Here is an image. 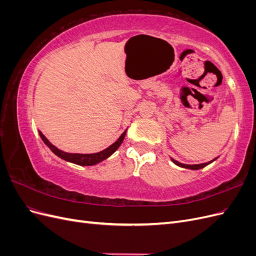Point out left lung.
<instances>
[{"mask_svg": "<svg viewBox=\"0 0 256 256\" xmlns=\"http://www.w3.org/2000/svg\"><path fill=\"white\" fill-rule=\"evenodd\" d=\"M216 159H214V160H212V161H209V162H206V164H180V162L176 161L175 159L171 158V160L174 162V164H175L176 166H180V168H190V170H200V168H205L207 164H212V162L214 161Z\"/></svg>", "mask_w": 256, "mask_h": 256, "instance_id": "1", "label": "left lung"}]
</instances>
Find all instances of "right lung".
<instances>
[{
	"label": "right lung",
	"instance_id": "add662e5",
	"mask_svg": "<svg viewBox=\"0 0 256 256\" xmlns=\"http://www.w3.org/2000/svg\"><path fill=\"white\" fill-rule=\"evenodd\" d=\"M127 132V129L124 131L122 134V136L118 138V141L114 142L112 145H110L108 148L99 152H95V154H72V152H66L58 150V147L54 146L53 144L50 143V141L48 140L47 138H46L40 131V136L42 138V140L44 141V143L47 145L49 148L52 150V152H54L56 154L58 157L64 159L68 162H72V164H79V166H94L99 164V162L104 161V159L109 158L111 154L118 148L120 146V144L124 141V138H125Z\"/></svg>",
	"mask_w": 256,
	"mask_h": 256
}]
</instances>
